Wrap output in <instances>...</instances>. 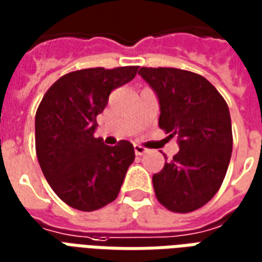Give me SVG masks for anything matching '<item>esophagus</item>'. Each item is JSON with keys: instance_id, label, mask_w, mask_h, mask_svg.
<instances>
[{"instance_id": "34e87169", "label": "esophagus", "mask_w": 262, "mask_h": 262, "mask_svg": "<svg viewBox=\"0 0 262 262\" xmlns=\"http://www.w3.org/2000/svg\"><path fill=\"white\" fill-rule=\"evenodd\" d=\"M134 150H135V155L137 156H142V155H145L146 152H148V149L146 148H144V146H141V145H134Z\"/></svg>"}]
</instances>
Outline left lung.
Here are the masks:
<instances>
[{
    "mask_svg": "<svg viewBox=\"0 0 262 262\" xmlns=\"http://www.w3.org/2000/svg\"><path fill=\"white\" fill-rule=\"evenodd\" d=\"M159 100V127L180 150L152 177L158 201L173 212L195 211L215 195L232 156L230 113L204 76L177 68L138 71Z\"/></svg>",
    "mask_w": 262,
    "mask_h": 262,
    "instance_id": "left-lung-1",
    "label": "left lung"
}]
</instances>
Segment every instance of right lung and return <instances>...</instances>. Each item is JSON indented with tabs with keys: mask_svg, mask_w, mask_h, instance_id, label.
<instances>
[{
	"mask_svg": "<svg viewBox=\"0 0 262 262\" xmlns=\"http://www.w3.org/2000/svg\"><path fill=\"white\" fill-rule=\"evenodd\" d=\"M138 67L86 68L61 76L36 112V154L46 180L70 207L91 212L117 198L135 159L134 146L95 138L97 114L110 92L137 75Z\"/></svg>",
	"mask_w": 262,
	"mask_h": 262,
	"instance_id": "obj_1",
	"label": "right lung"
}]
</instances>
